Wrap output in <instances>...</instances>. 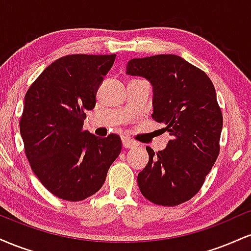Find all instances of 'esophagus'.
Here are the masks:
<instances>
[{
	"label": "esophagus",
	"mask_w": 251,
	"mask_h": 251,
	"mask_svg": "<svg viewBox=\"0 0 251 251\" xmlns=\"http://www.w3.org/2000/svg\"><path fill=\"white\" fill-rule=\"evenodd\" d=\"M122 142H123V146L125 149H132V148H135V146H138V144L133 142L132 139H129L127 137H122Z\"/></svg>",
	"instance_id": "34e87169"
}]
</instances>
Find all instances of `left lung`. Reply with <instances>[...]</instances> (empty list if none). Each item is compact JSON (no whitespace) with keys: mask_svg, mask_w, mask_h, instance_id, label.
<instances>
[{"mask_svg":"<svg viewBox=\"0 0 251 251\" xmlns=\"http://www.w3.org/2000/svg\"><path fill=\"white\" fill-rule=\"evenodd\" d=\"M126 74L142 76L153 89L152 119L164 124L166 148H146L149 163L138 175L146 200L176 206L200 191L220 153L223 117L209 76L174 54L131 59Z\"/></svg>","mask_w":251,"mask_h":251,"instance_id":"left-lung-1","label":"left lung"}]
</instances>
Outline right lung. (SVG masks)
<instances>
[{
  "instance_id": "obj_1",
  "label": "right lung",
  "mask_w": 251,
  "mask_h": 251,
  "mask_svg": "<svg viewBox=\"0 0 251 251\" xmlns=\"http://www.w3.org/2000/svg\"><path fill=\"white\" fill-rule=\"evenodd\" d=\"M114 60L116 54L60 57L25 97L20 133L25 155L42 185L63 201H83L99 191L122 152L118 134L99 138L82 129L85 109L96 106Z\"/></svg>"
}]
</instances>
